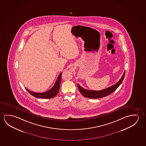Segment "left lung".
I'll return each mask as SVG.
<instances>
[{
  "label": "left lung",
  "instance_id": "8db88e82",
  "mask_svg": "<svg viewBox=\"0 0 146 146\" xmlns=\"http://www.w3.org/2000/svg\"><path fill=\"white\" fill-rule=\"evenodd\" d=\"M125 71L124 72V74H123L122 78L117 83L102 90H89L82 88L81 86L79 85V84H77V85L79 88L80 92L84 97L89 98H93V99L100 98L111 94V93L116 90V89L118 88V87L122 83L123 79L124 78V76H125Z\"/></svg>",
  "mask_w": 146,
  "mask_h": 146
}]
</instances>
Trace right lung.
<instances>
[{
  "mask_svg": "<svg viewBox=\"0 0 146 146\" xmlns=\"http://www.w3.org/2000/svg\"><path fill=\"white\" fill-rule=\"evenodd\" d=\"M61 75L62 72L60 73L58 77V79L57 81H56L53 87L50 89L49 90L46 91L43 93H36L34 92H32L31 91L28 90L27 89H26V90L28 91V92L30 93V94L33 95V96L37 98H52L55 97V96L57 95L59 88H60V85L61 83Z\"/></svg>",
  "mask_w": 146,
  "mask_h": 146,
  "instance_id": "1",
  "label": "right lung"
}]
</instances>
